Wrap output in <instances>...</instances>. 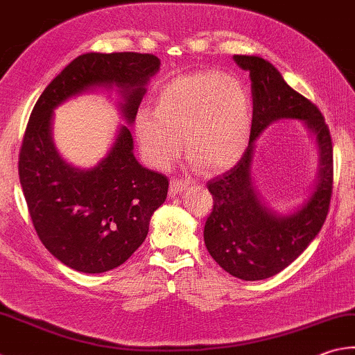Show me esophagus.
Wrapping results in <instances>:
<instances>
[{
    "mask_svg": "<svg viewBox=\"0 0 355 355\" xmlns=\"http://www.w3.org/2000/svg\"><path fill=\"white\" fill-rule=\"evenodd\" d=\"M187 185H189V180L173 178L170 180V196H176L179 191H182L184 189H187Z\"/></svg>",
    "mask_w": 355,
    "mask_h": 355,
    "instance_id": "34e87169",
    "label": "esophagus"
}]
</instances>
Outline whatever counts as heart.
Listing matches in <instances>:
<instances>
[{
	"label": "heart",
	"mask_w": 355,
	"mask_h": 355,
	"mask_svg": "<svg viewBox=\"0 0 355 355\" xmlns=\"http://www.w3.org/2000/svg\"><path fill=\"white\" fill-rule=\"evenodd\" d=\"M253 105L239 80L202 71L171 80L159 89L155 110L137 112L135 128L146 162L166 170L184 148L193 162L220 171L235 166L249 146Z\"/></svg>",
	"instance_id": "b5f03b06"
}]
</instances>
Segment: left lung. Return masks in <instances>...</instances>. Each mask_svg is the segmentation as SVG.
I'll return each instance as SVG.
<instances>
[{"mask_svg":"<svg viewBox=\"0 0 355 355\" xmlns=\"http://www.w3.org/2000/svg\"><path fill=\"white\" fill-rule=\"evenodd\" d=\"M233 60L241 69L249 71L252 82L250 142L233 168L207 182L213 207L205 220L204 241L225 272L245 282H258L286 269L322 230L332 196V139L322 111L293 91L275 66L255 55H233ZM279 118L303 119L318 136L320 148L316 191L302 209L287 217L267 211L250 180L252 144Z\"/></svg>","mask_w":355,"mask_h":355,"instance_id":"1","label":"left lung"}]
</instances>
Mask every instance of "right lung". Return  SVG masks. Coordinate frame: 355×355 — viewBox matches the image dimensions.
<instances>
[{
    "mask_svg": "<svg viewBox=\"0 0 355 355\" xmlns=\"http://www.w3.org/2000/svg\"><path fill=\"white\" fill-rule=\"evenodd\" d=\"M159 66L153 53H83L52 80L31 112L18 156L19 184L40 241L73 270L102 273L123 264L148 235L168 179L137 162L126 126L94 168L66 164L52 144V111L94 86L116 85L125 96L122 112L132 122Z\"/></svg>",
    "mask_w": 355,
    "mask_h": 355,
    "instance_id": "add662e5",
    "label": "right lung"
}]
</instances>
